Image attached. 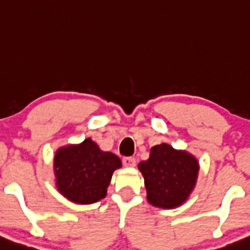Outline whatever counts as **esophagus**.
I'll use <instances>...</instances> for the list:
<instances>
[{
  "label": "esophagus",
  "instance_id": "34e87169",
  "mask_svg": "<svg viewBox=\"0 0 250 250\" xmlns=\"http://www.w3.org/2000/svg\"><path fill=\"white\" fill-rule=\"evenodd\" d=\"M136 158L134 157H125L123 158V164L128 167H136Z\"/></svg>",
  "mask_w": 250,
  "mask_h": 250
}]
</instances>
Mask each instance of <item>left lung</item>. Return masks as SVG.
<instances>
[{
    "mask_svg": "<svg viewBox=\"0 0 250 250\" xmlns=\"http://www.w3.org/2000/svg\"><path fill=\"white\" fill-rule=\"evenodd\" d=\"M199 169L198 159L186 150L167 143L152 146L149 158L138 164L148 203L164 209L183 205L194 190Z\"/></svg>",
    "mask_w": 250,
    "mask_h": 250,
    "instance_id": "8db88e82",
    "label": "left lung"
}]
</instances>
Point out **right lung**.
Returning <instances> with one entry per match:
<instances>
[{
  "label": "right lung",
  "mask_w": 250,
  "mask_h": 250,
  "mask_svg": "<svg viewBox=\"0 0 250 250\" xmlns=\"http://www.w3.org/2000/svg\"><path fill=\"white\" fill-rule=\"evenodd\" d=\"M120 167L121 159L113 152L102 151L89 137L79 144L60 146L53 158L57 190L79 205L104 199L113 172Z\"/></svg>",
  "instance_id": "right-lung-1"
}]
</instances>
